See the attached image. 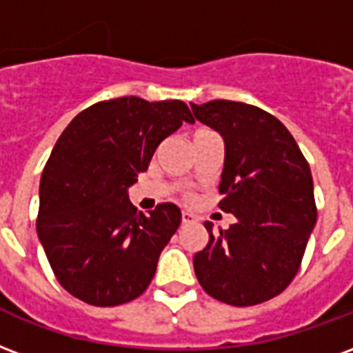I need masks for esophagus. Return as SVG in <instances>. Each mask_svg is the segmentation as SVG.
Listing matches in <instances>:
<instances>
[{
	"mask_svg": "<svg viewBox=\"0 0 353 353\" xmlns=\"http://www.w3.org/2000/svg\"><path fill=\"white\" fill-rule=\"evenodd\" d=\"M194 221H196V216L192 215L190 211H183V213H181V223L183 224H192Z\"/></svg>",
	"mask_w": 353,
	"mask_h": 353,
	"instance_id": "34e87169",
	"label": "esophagus"
}]
</instances>
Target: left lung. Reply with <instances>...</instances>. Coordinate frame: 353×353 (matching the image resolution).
I'll list each match as a JSON object with an SVG mask.
<instances>
[{
  "label": "left lung",
  "instance_id": "left-lung-1",
  "mask_svg": "<svg viewBox=\"0 0 353 353\" xmlns=\"http://www.w3.org/2000/svg\"><path fill=\"white\" fill-rule=\"evenodd\" d=\"M198 121L224 140L219 208L236 223L194 254L202 288L219 301L250 307L286 290L316 224L309 163L275 116L234 101L190 103Z\"/></svg>",
  "mask_w": 353,
  "mask_h": 353
}]
</instances>
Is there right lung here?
<instances>
[{
	"instance_id": "obj_1",
	"label": "right lung",
	"mask_w": 353,
	"mask_h": 353,
	"mask_svg": "<svg viewBox=\"0 0 353 353\" xmlns=\"http://www.w3.org/2000/svg\"><path fill=\"white\" fill-rule=\"evenodd\" d=\"M185 121L194 117L183 101L119 97L80 112L57 138L41 176L37 234L70 296L116 307L150 286L181 211L166 202L138 213L127 190Z\"/></svg>"
}]
</instances>
